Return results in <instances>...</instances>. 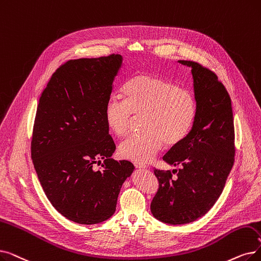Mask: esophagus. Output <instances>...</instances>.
<instances>
[{"label": "esophagus", "mask_w": 261, "mask_h": 261, "mask_svg": "<svg viewBox=\"0 0 261 261\" xmlns=\"http://www.w3.org/2000/svg\"><path fill=\"white\" fill-rule=\"evenodd\" d=\"M134 166L137 167V168H139V169H145V168H146V166H145V165L140 164V163H134Z\"/></svg>", "instance_id": "1"}]
</instances>
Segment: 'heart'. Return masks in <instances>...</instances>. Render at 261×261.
Wrapping results in <instances>:
<instances>
[{"instance_id": "obj_1", "label": "heart", "mask_w": 261, "mask_h": 261, "mask_svg": "<svg viewBox=\"0 0 261 261\" xmlns=\"http://www.w3.org/2000/svg\"><path fill=\"white\" fill-rule=\"evenodd\" d=\"M122 93L124 99L111 98L106 106L109 130L124 137L135 119L142 118L143 132L119 145L121 158L150 162L164 145L175 147L188 138L197 114L196 99L190 90L161 76L139 73L129 79Z\"/></svg>"}]
</instances>
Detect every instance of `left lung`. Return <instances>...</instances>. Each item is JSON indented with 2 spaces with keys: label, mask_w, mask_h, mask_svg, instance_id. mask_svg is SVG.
<instances>
[{
  "label": "left lung",
  "mask_w": 261,
  "mask_h": 261,
  "mask_svg": "<svg viewBox=\"0 0 261 261\" xmlns=\"http://www.w3.org/2000/svg\"><path fill=\"white\" fill-rule=\"evenodd\" d=\"M192 68L197 114L188 138L172 147L163 160L178 166L154 169L159 189L150 203L153 217L181 225L205 215L222 194L234 161L231 100L214 72L198 63L178 61Z\"/></svg>",
  "instance_id": "left-lung-1"
}]
</instances>
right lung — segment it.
Listing matches in <instances>:
<instances>
[{
    "label": "right lung",
    "mask_w": 261,
    "mask_h": 261,
    "mask_svg": "<svg viewBox=\"0 0 261 261\" xmlns=\"http://www.w3.org/2000/svg\"><path fill=\"white\" fill-rule=\"evenodd\" d=\"M121 65L118 54L68 61L52 74L39 99L33 164L52 206L79 224L110 219L122 184L134 171L131 162L111 158L116 146L105 119ZM96 164L103 169L95 170Z\"/></svg>",
    "instance_id": "right-lung-1"
}]
</instances>
